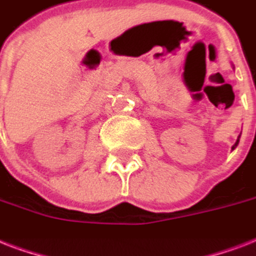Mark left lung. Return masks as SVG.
<instances>
[{
	"instance_id": "obj_1",
	"label": "left lung",
	"mask_w": 256,
	"mask_h": 256,
	"mask_svg": "<svg viewBox=\"0 0 256 256\" xmlns=\"http://www.w3.org/2000/svg\"><path fill=\"white\" fill-rule=\"evenodd\" d=\"M239 138H240V136H238V140H236V142H235V144H234V146H232V148H231V150H234V148H236V146H238V144H239Z\"/></svg>"
}]
</instances>
